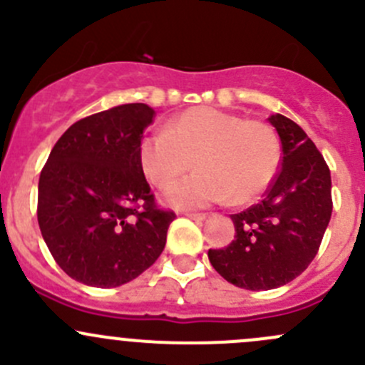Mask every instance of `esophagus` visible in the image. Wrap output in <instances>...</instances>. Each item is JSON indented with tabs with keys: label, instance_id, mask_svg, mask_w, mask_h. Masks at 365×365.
Here are the masks:
<instances>
[{
	"label": "esophagus",
	"instance_id": "obj_1",
	"mask_svg": "<svg viewBox=\"0 0 365 365\" xmlns=\"http://www.w3.org/2000/svg\"><path fill=\"white\" fill-rule=\"evenodd\" d=\"M185 215L189 217V219H194V220H203L206 217L205 212H185Z\"/></svg>",
	"mask_w": 365,
	"mask_h": 365
}]
</instances>
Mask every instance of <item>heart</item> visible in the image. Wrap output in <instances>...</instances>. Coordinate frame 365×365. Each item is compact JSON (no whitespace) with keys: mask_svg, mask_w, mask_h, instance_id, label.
Instances as JSON below:
<instances>
[{"mask_svg":"<svg viewBox=\"0 0 365 365\" xmlns=\"http://www.w3.org/2000/svg\"><path fill=\"white\" fill-rule=\"evenodd\" d=\"M281 141L272 125L222 109L197 106L180 113L164 130L146 135L139 162L148 182L178 208L210 203L249 205L263 196L281 168Z\"/></svg>","mask_w":365,"mask_h":365,"instance_id":"obj_1","label":"heart"}]
</instances>
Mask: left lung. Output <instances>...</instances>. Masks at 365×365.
I'll list each match as a JSON object with an SVG mask.
<instances>
[{
  "label": "left lung",
  "instance_id": "1",
  "mask_svg": "<svg viewBox=\"0 0 365 365\" xmlns=\"http://www.w3.org/2000/svg\"><path fill=\"white\" fill-rule=\"evenodd\" d=\"M268 120L281 138V169L259 203L231 215L235 240L208 251L227 282L252 292L298 277L318 254L332 215V180L319 150L289 118Z\"/></svg>",
  "mask_w": 365,
  "mask_h": 365
}]
</instances>
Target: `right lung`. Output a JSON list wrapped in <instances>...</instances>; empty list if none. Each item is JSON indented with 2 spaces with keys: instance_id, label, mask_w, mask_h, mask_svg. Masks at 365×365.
<instances>
[{
  "instance_id": "add662e5",
  "label": "right lung",
  "mask_w": 365,
  "mask_h": 365,
  "mask_svg": "<svg viewBox=\"0 0 365 365\" xmlns=\"http://www.w3.org/2000/svg\"><path fill=\"white\" fill-rule=\"evenodd\" d=\"M146 104H123L76 121L38 180L36 217L54 261L95 288H114L152 267L175 212L157 205L139 162Z\"/></svg>"
}]
</instances>
